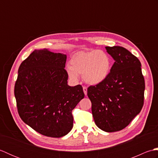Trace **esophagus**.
I'll use <instances>...</instances> for the list:
<instances>
[{"label":"esophagus","instance_id":"34e87169","mask_svg":"<svg viewBox=\"0 0 158 158\" xmlns=\"http://www.w3.org/2000/svg\"><path fill=\"white\" fill-rule=\"evenodd\" d=\"M83 92H84L85 95H87V91H88V88H87L85 86H83Z\"/></svg>","mask_w":158,"mask_h":158}]
</instances>
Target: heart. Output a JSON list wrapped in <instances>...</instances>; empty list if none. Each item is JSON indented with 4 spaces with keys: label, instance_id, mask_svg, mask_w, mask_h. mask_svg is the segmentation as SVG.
<instances>
[{
    "label": "heart",
    "instance_id": "b5f03b06",
    "mask_svg": "<svg viewBox=\"0 0 158 158\" xmlns=\"http://www.w3.org/2000/svg\"><path fill=\"white\" fill-rule=\"evenodd\" d=\"M111 60L108 53L101 50L79 52L72 57L67 72L70 78L77 80L83 75L88 84L96 85L103 81L110 73Z\"/></svg>",
    "mask_w": 158,
    "mask_h": 158
}]
</instances>
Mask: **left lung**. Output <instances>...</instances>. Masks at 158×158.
<instances>
[{"instance_id":"obj_1","label":"left lung","mask_w":158,"mask_h":158,"mask_svg":"<svg viewBox=\"0 0 158 158\" xmlns=\"http://www.w3.org/2000/svg\"><path fill=\"white\" fill-rule=\"evenodd\" d=\"M115 60L108 77L90 85L88 96L96 125L107 132L125 128L141 110L145 79L139 60L123 47H106Z\"/></svg>"}]
</instances>
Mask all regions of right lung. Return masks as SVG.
<instances>
[{"label":"right lung","instance_id":"1","mask_svg":"<svg viewBox=\"0 0 158 158\" xmlns=\"http://www.w3.org/2000/svg\"><path fill=\"white\" fill-rule=\"evenodd\" d=\"M66 56L35 50L20 64L14 94L20 118L33 130L60 138L73 126L72 110L84 98L81 85L67 84Z\"/></svg>","mask_w":158,"mask_h":158}]
</instances>
